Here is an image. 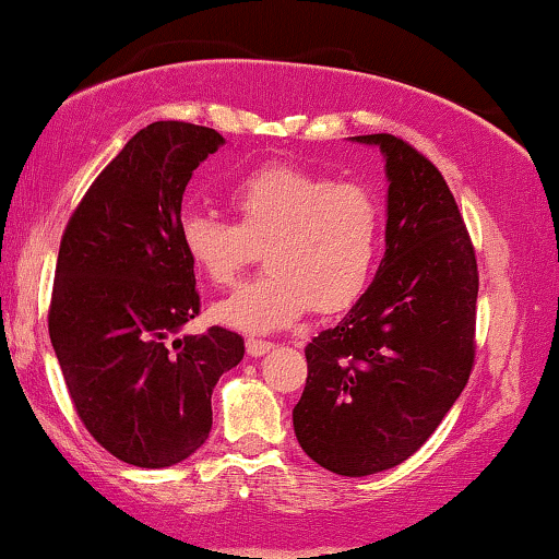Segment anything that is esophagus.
I'll use <instances>...</instances> for the list:
<instances>
[{
	"label": "esophagus",
	"mask_w": 559,
	"mask_h": 559,
	"mask_svg": "<svg viewBox=\"0 0 559 559\" xmlns=\"http://www.w3.org/2000/svg\"><path fill=\"white\" fill-rule=\"evenodd\" d=\"M270 350H274V343H270V340H257V337L247 340V353L252 355V358H260V355Z\"/></svg>",
	"instance_id": "1"
}]
</instances>
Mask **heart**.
I'll list each match as a JSON object with an SVG mask.
<instances>
[{
    "label": "heart",
    "mask_w": 559,
    "mask_h": 559,
    "mask_svg": "<svg viewBox=\"0 0 559 559\" xmlns=\"http://www.w3.org/2000/svg\"><path fill=\"white\" fill-rule=\"evenodd\" d=\"M229 204L237 222L206 212L181 216V247L193 270L229 287L266 249L270 274L214 305L241 333H274L307 310L340 312L366 295L383 249V201L366 183L272 164L241 176Z\"/></svg>",
    "instance_id": "obj_1"
}]
</instances>
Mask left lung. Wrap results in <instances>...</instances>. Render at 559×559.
<instances>
[{
	"label": "left lung",
	"instance_id": "obj_1",
	"mask_svg": "<svg viewBox=\"0 0 559 559\" xmlns=\"http://www.w3.org/2000/svg\"><path fill=\"white\" fill-rule=\"evenodd\" d=\"M385 254L350 312L305 347L293 411L299 447L340 476L393 468L424 447L474 368L479 272L466 224L439 168L391 133Z\"/></svg>",
	"mask_w": 559,
	"mask_h": 559
}]
</instances>
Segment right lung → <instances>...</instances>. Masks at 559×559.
<instances>
[{
  "mask_svg": "<svg viewBox=\"0 0 559 559\" xmlns=\"http://www.w3.org/2000/svg\"><path fill=\"white\" fill-rule=\"evenodd\" d=\"M224 139L158 120L123 145L64 226L50 340L80 420L105 451L141 468L189 459L212 431V391L245 358L224 328L179 335L201 310L179 237L193 168Z\"/></svg>",
  "mask_w": 559,
  "mask_h": 559,
  "instance_id": "add662e5",
  "label": "right lung"
}]
</instances>
